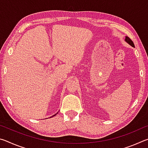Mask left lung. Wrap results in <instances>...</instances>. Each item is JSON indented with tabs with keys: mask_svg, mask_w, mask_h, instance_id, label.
Returning <instances> with one entry per match:
<instances>
[{
	"mask_svg": "<svg viewBox=\"0 0 148 148\" xmlns=\"http://www.w3.org/2000/svg\"><path fill=\"white\" fill-rule=\"evenodd\" d=\"M125 41L127 42V43H128L129 45H131L132 47H134V44L133 43V42H132L131 39H130L128 36H125Z\"/></svg>",
	"mask_w": 148,
	"mask_h": 148,
	"instance_id": "8db88e82",
	"label": "left lung"
}]
</instances>
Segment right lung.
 Returning a JSON list of instances; mask_svg holds the SVG:
<instances>
[{
    "instance_id": "add662e5",
    "label": "right lung",
    "mask_w": 148,
    "mask_h": 148,
    "mask_svg": "<svg viewBox=\"0 0 148 148\" xmlns=\"http://www.w3.org/2000/svg\"><path fill=\"white\" fill-rule=\"evenodd\" d=\"M57 114H58V112H57ZM57 114H54L53 115V116H52L51 117H53V116H56V115H57Z\"/></svg>"
}]
</instances>
